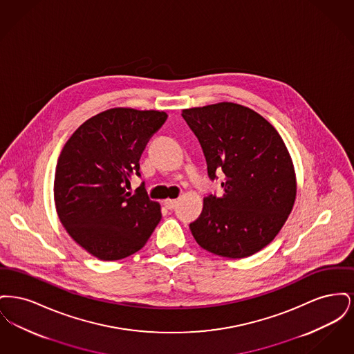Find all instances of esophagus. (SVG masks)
I'll return each instance as SVG.
<instances>
[{
    "instance_id": "esophagus-1",
    "label": "esophagus",
    "mask_w": 354,
    "mask_h": 354,
    "mask_svg": "<svg viewBox=\"0 0 354 354\" xmlns=\"http://www.w3.org/2000/svg\"><path fill=\"white\" fill-rule=\"evenodd\" d=\"M176 204H178L176 199H166L165 201V207L169 209H174L176 207Z\"/></svg>"
}]
</instances>
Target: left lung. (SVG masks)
Returning <instances> with one entry per match:
<instances>
[{
	"instance_id": "8db88e82",
	"label": "left lung",
	"mask_w": 354,
	"mask_h": 354,
	"mask_svg": "<svg viewBox=\"0 0 354 354\" xmlns=\"http://www.w3.org/2000/svg\"><path fill=\"white\" fill-rule=\"evenodd\" d=\"M202 146L208 176L224 194L204 198L189 230L203 250L230 259L259 252L280 232L296 199V174L283 138L251 109L221 102L182 113Z\"/></svg>"
}]
</instances>
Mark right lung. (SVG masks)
<instances>
[{"label": "right lung", "instance_id": "add662e5", "mask_svg": "<svg viewBox=\"0 0 354 354\" xmlns=\"http://www.w3.org/2000/svg\"><path fill=\"white\" fill-rule=\"evenodd\" d=\"M156 110L115 107L87 119L58 158L54 202L73 240L100 260L124 259L145 247L162 219L145 183L127 192L147 142L166 122Z\"/></svg>", "mask_w": 354, "mask_h": 354}]
</instances>
